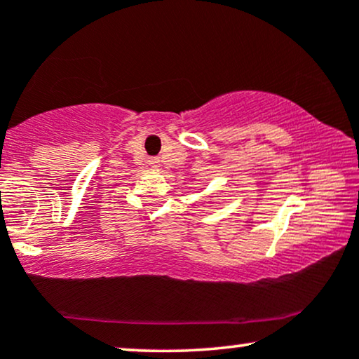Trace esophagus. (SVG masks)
I'll list each match as a JSON object with an SVG mask.
<instances>
[{
    "instance_id": "esophagus-1",
    "label": "esophagus",
    "mask_w": 359,
    "mask_h": 359,
    "mask_svg": "<svg viewBox=\"0 0 359 359\" xmlns=\"http://www.w3.org/2000/svg\"><path fill=\"white\" fill-rule=\"evenodd\" d=\"M149 163H150L151 168H158V166H160V160H158V158H150Z\"/></svg>"
}]
</instances>
